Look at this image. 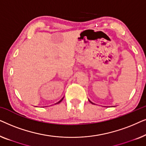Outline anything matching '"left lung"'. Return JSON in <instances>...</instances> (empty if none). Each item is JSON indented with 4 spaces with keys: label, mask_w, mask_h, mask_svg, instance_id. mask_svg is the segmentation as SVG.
Listing matches in <instances>:
<instances>
[{
    "label": "left lung",
    "mask_w": 146,
    "mask_h": 146,
    "mask_svg": "<svg viewBox=\"0 0 146 146\" xmlns=\"http://www.w3.org/2000/svg\"><path fill=\"white\" fill-rule=\"evenodd\" d=\"M89 100V102H90V103H92V104H94L93 102H91L90 100Z\"/></svg>",
    "instance_id": "obj_1"
}]
</instances>
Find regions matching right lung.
I'll use <instances>...</instances> for the list:
<instances>
[{
	"label": "right lung",
	"instance_id": "add662e5",
	"mask_svg": "<svg viewBox=\"0 0 146 146\" xmlns=\"http://www.w3.org/2000/svg\"><path fill=\"white\" fill-rule=\"evenodd\" d=\"M63 98H64V97L62 98V99L60 100H59L58 102H56V103H55V104H58L60 103V102H62V100H63Z\"/></svg>",
	"mask_w": 146,
	"mask_h": 146
}]
</instances>
